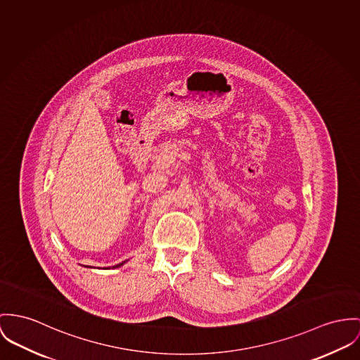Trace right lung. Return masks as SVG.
<instances>
[{
  "mask_svg": "<svg viewBox=\"0 0 360 360\" xmlns=\"http://www.w3.org/2000/svg\"><path fill=\"white\" fill-rule=\"evenodd\" d=\"M124 263H126V262H122V263H119V264H116V266H113V267H120V266L124 264Z\"/></svg>",
  "mask_w": 360,
  "mask_h": 360,
  "instance_id": "1",
  "label": "right lung"
}]
</instances>
